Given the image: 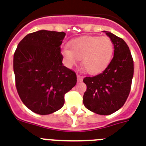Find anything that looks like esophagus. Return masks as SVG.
Segmentation results:
<instances>
[{"label": "esophagus", "mask_w": 146, "mask_h": 146, "mask_svg": "<svg viewBox=\"0 0 146 146\" xmlns=\"http://www.w3.org/2000/svg\"><path fill=\"white\" fill-rule=\"evenodd\" d=\"M76 76H77V80H78L79 82L83 81V76H82L81 75H80V74H77V75H76Z\"/></svg>", "instance_id": "esophagus-1"}]
</instances>
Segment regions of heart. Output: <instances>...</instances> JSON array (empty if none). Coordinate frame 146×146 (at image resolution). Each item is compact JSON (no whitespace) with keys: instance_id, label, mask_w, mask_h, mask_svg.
<instances>
[{"instance_id":"b5f03b06","label":"heart","mask_w":146,"mask_h":146,"mask_svg":"<svg viewBox=\"0 0 146 146\" xmlns=\"http://www.w3.org/2000/svg\"><path fill=\"white\" fill-rule=\"evenodd\" d=\"M70 48H62V55L66 64L73 67L81 59L83 67L87 73L96 74L108 67L114 54V44L108 37L85 35L71 40Z\"/></svg>"}]
</instances>
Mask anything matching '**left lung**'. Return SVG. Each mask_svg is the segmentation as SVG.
<instances>
[{"instance_id": "obj_1", "label": "left lung", "mask_w": 146, "mask_h": 146, "mask_svg": "<svg viewBox=\"0 0 146 146\" xmlns=\"http://www.w3.org/2000/svg\"><path fill=\"white\" fill-rule=\"evenodd\" d=\"M114 44V57L103 72L85 77L87 90L84 104L90 111L109 115L124 105L130 93L134 73L133 59L125 41L111 32L104 31Z\"/></svg>"}]
</instances>
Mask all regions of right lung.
<instances>
[{"label": "right lung", "mask_w": 146, "mask_h": 146, "mask_svg": "<svg viewBox=\"0 0 146 146\" xmlns=\"http://www.w3.org/2000/svg\"><path fill=\"white\" fill-rule=\"evenodd\" d=\"M66 33L40 30L27 35L14 54L16 88L24 104L36 114H49L64 104L76 75L62 64L60 46Z\"/></svg>", "instance_id": "right-lung-1"}]
</instances>
